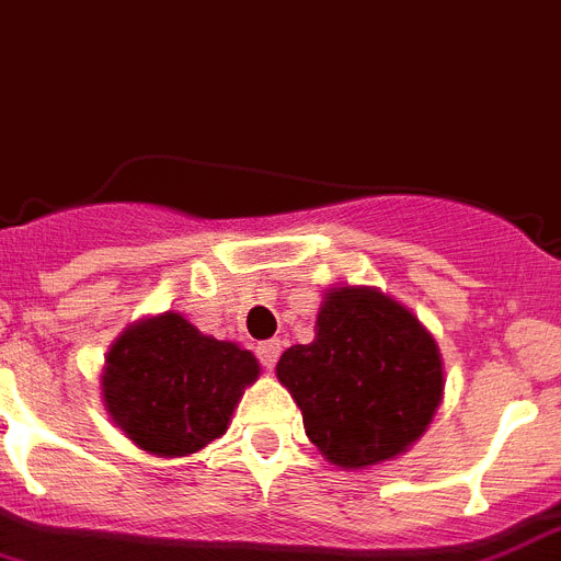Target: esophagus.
<instances>
[{
	"label": "esophagus",
	"mask_w": 561,
	"mask_h": 561,
	"mask_svg": "<svg viewBox=\"0 0 561 561\" xmlns=\"http://www.w3.org/2000/svg\"><path fill=\"white\" fill-rule=\"evenodd\" d=\"M279 341L271 339V341H262L260 347H256V358H260V364L265 369H274L276 358H279Z\"/></svg>",
	"instance_id": "1"
}]
</instances>
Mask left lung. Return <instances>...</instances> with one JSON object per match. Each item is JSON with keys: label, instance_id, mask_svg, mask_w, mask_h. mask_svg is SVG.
I'll return each mask as SVG.
<instances>
[{"label": "left lung", "instance_id": "obj_1", "mask_svg": "<svg viewBox=\"0 0 561 561\" xmlns=\"http://www.w3.org/2000/svg\"><path fill=\"white\" fill-rule=\"evenodd\" d=\"M310 443L341 469L407 451L443 401V358L412 310L375 287H333L316 339L276 364Z\"/></svg>", "mask_w": 561, "mask_h": 561}]
</instances>
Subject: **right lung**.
<instances>
[{"instance_id": "add662e5", "label": "right lung", "mask_w": 561, "mask_h": 561, "mask_svg": "<svg viewBox=\"0 0 561 561\" xmlns=\"http://www.w3.org/2000/svg\"><path fill=\"white\" fill-rule=\"evenodd\" d=\"M260 362L233 341L203 335L180 313L129 324L106 353L101 396L110 417L149 455L186 457L226 435Z\"/></svg>"}]
</instances>
